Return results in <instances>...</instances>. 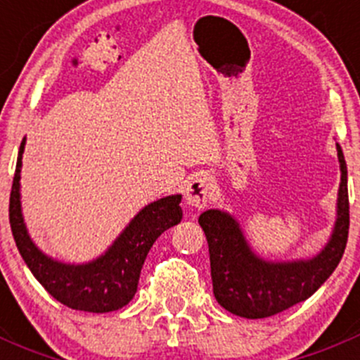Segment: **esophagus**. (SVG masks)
Wrapping results in <instances>:
<instances>
[{"mask_svg":"<svg viewBox=\"0 0 360 360\" xmlns=\"http://www.w3.org/2000/svg\"><path fill=\"white\" fill-rule=\"evenodd\" d=\"M212 191L214 186L209 177L198 176L188 183L186 190H184V200L193 209H205L207 203L212 198Z\"/></svg>","mask_w":360,"mask_h":360,"instance_id":"esophagus-1","label":"esophagus"}]
</instances>
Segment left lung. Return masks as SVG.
<instances>
[{"mask_svg": "<svg viewBox=\"0 0 360 360\" xmlns=\"http://www.w3.org/2000/svg\"><path fill=\"white\" fill-rule=\"evenodd\" d=\"M341 169L338 217L331 238L311 259L264 261L249 248L240 224L228 212L205 210L198 217L210 254V277L217 303L245 319H264L288 310L317 291L343 256L350 226L347 163L336 144Z\"/></svg>", "mask_w": 360, "mask_h": 360, "instance_id": "1", "label": "left lung"}]
</instances>
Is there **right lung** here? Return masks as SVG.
Returning <instances> with one entry per match:
<instances>
[{
	"mask_svg": "<svg viewBox=\"0 0 360 360\" xmlns=\"http://www.w3.org/2000/svg\"><path fill=\"white\" fill-rule=\"evenodd\" d=\"M22 139L10 193V226L20 256L36 281L57 301L72 310L106 314L125 307L139 284L141 268L155 240L174 224L181 223V195L160 198L144 207L103 256L85 264H68L52 259L34 245L25 230L20 209V167Z\"/></svg>",
	"mask_w": 360,
	"mask_h": 360,
	"instance_id": "1",
	"label": "right lung"
}]
</instances>
